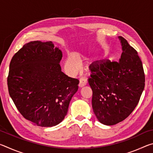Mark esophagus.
I'll return each instance as SVG.
<instances>
[{"label":"esophagus","mask_w":153,"mask_h":153,"mask_svg":"<svg viewBox=\"0 0 153 153\" xmlns=\"http://www.w3.org/2000/svg\"><path fill=\"white\" fill-rule=\"evenodd\" d=\"M86 80L84 78H80L79 83V87L82 88L83 86H86Z\"/></svg>","instance_id":"esophagus-1"}]
</instances>
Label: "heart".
<instances>
[{
    "label": "heart",
    "mask_w": 153,
    "mask_h": 153,
    "mask_svg": "<svg viewBox=\"0 0 153 153\" xmlns=\"http://www.w3.org/2000/svg\"><path fill=\"white\" fill-rule=\"evenodd\" d=\"M66 66L69 70L76 71L79 67V61L76 55H70L66 61Z\"/></svg>",
    "instance_id": "1"
}]
</instances>
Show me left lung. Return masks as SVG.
Here are the masks:
<instances>
[{"instance_id": "8db88e82", "label": "left lung", "mask_w": 153, "mask_h": 153, "mask_svg": "<svg viewBox=\"0 0 153 153\" xmlns=\"http://www.w3.org/2000/svg\"><path fill=\"white\" fill-rule=\"evenodd\" d=\"M122 53L118 62L108 59L93 65L88 83L97 120L106 126L121 122L138 105L144 88L143 66L137 51L118 36Z\"/></svg>"}]
</instances>
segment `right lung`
<instances>
[{
	"label": "right lung",
	"instance_id": "obj_1",
	"mask_svg": "<svg viewBox=\"0 0 153 153\" xmlns=\"http://www.w3.org/2000/svg\"><path fill=\"white\" fill-rule=\"evenodd\" d=\"M62 52L52 42L32 41L13 56L9 93L26 120L41 127L58 125L67 115L79 80L61 71Z\"/></svg>",
	"mask_w": 153,
	"mask_h": 153
}]
</instances>
